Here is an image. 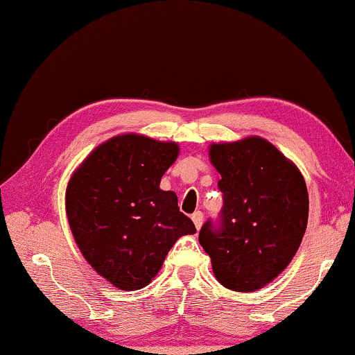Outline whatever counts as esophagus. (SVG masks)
Listing matches in <instances>:
<instances>
[{"label":"esophagus","mask_w":355,"mask_h":355,"mask_svg":"<svg viewBox=\"0 0 355 355\" xmlns=\"http://www.w3.org/2000/svg\"><path fill=\"white\" fill-rule=\"evenodd\" d=\"M192 222H194V225L197 230H200V227L203 224V213L202 211H196L192 214Z\"/></svg>","instance_id":"obj_1"}]
</instances>
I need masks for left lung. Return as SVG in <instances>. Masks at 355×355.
<instances>
[{
  "label": "left lung",
  "mask_w": 355,
  "mask_h": 355,
  "mask_svg": "<svg viewBox=\"0 0 355 355\" xmlns=\"http://www.w3.org/2000/svg\"><path fill=\"white\" fill-rule=\"evenodd\" d=\"M209 159L224 207L218 224H203L199 243L220 285L257 291L296 255L309 220L307 186L296 164L258 136L211 144Z\"/></svg>",
  "instance_id": "left-lung-1"
}]
</instances>
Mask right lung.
I'll use <instances>...</instances> for the list:
<instances>
[{"label": "right lung", "instance_id": "1", "mask_svg": "<svg viewBox=\"0 0 355 355\" xmlns=\"http://www.w3.org/2000/svg\"><path fill=\"white\" fill-rule=\"evenodd\" d=\"M178 150L177 142L120 135L100 144L67 184L65 211L78 248L119 290L148 285L177 239L196 233L175 192L159 189Z\"/></svg>", "mask_w": 355, "mask_h": 355}]
</instances>
